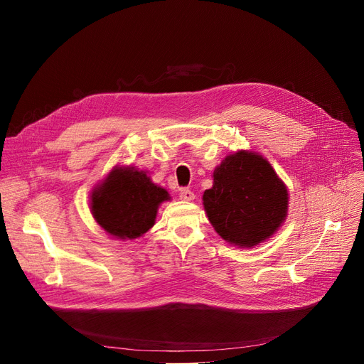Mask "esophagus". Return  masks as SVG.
I'll use <instances>...</instances> for the list:
<instances>
[{
    "label": "esophagus",
    "instance_id": "1",
    "mask_svg": "<svg viewBox=\"0 0 364 364\" xmlns=\"http://www.w3.org/2000/svg\"><path fill=\"white\" fill-rule=\"evenodd\" d=\"M180 199H183V200H187V202H192V200H195V193L192 192V190H188V188H183L181 192H180Z\"/></svg>",
    "mask_w": 364,
    "mask_h": 364
}]
</instances>
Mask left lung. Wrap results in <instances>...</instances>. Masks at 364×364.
I'll list each match as a JSON object with an SVG mask.
<instances>
[{"label": "left lung", "instance_id": "obj_1", "mask_svg": "<svg viewBox=\"0 0 364 364\" xmlns=\"http://www.w3.org/2000/svg\"><path fill=\"white\" fill-rule=\"evenodd\" d=\"M203 192L206 217L227 243L254 247L270 239L288 217V187L272 164L251 150L227 155Z\"/></svg>", "mask_w": 364, "mask_h": 364}]
</instances>
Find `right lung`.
<instances>
[{
	"mask_svg": "<svg viewBox=\"0 0 364 364\" xmlns=\"http://www.w3.org/2000/svg\"><path fill=\"white\" fill-rule=\"evenodd\" d=\"M171 200L166 188L153 183L146 171L117 165L90 193V211L106 235L132 240L155 225L159 206Z\"/></svg>",
	"mask_w": 364,
	"mask_h": 364,
	"instance_id": "obj_1",
	"label": "right lung"
}]
</instances>
